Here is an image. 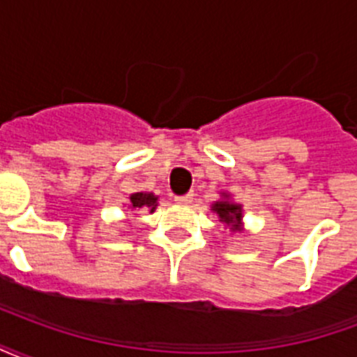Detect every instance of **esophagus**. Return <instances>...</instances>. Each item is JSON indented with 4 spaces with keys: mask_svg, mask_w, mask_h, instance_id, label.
<instances>
[{
    "mask_svg": "<svg viewBox=\"0 0 357 357\" xmlns=\"http://www.w3.org/2000/svg\"><path fill=\"white\" fill-rule=\"evenodd\" d=\"M176 202H178V204H191V202H193V193L178 195V197H176Z\"/></svg>",
    "mask_w": 357,
    "mask_h": 357,
    "instance_id": "34e87169",
    "label": "esophagus"
}]
</instances>
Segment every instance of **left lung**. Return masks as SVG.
<instances>
[{"label": "left lung", "mask_w": 357, "mask_h": 357, "mask_svg": "<svg viewBox=\"0 0 357 357\" xmlns=\"http://www.w3.org/2000/svg\"><path fill=\"white\" fill-rule=\"evenodd\" d=\"M212 210L216 212L218 216L222 218V222H225L227 225H233V229H239L237 224L241 222V206L239 204H231V202H216Z\"/></svg>", "instance_id": "1"}]
</instances>
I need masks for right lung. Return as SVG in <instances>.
I'll use <instances>...</instances> for the list:
<instances>
[{
  "label": "right lung",
  "instance_id": "1",
  "mask_svg": "<svg viewBox=\"0 0 357 357\" xmlns=\"http://www.w3.org/2000/svg\"><path fill=\"white\" fill-rule=\"evenodd\" d=\"M133 208H147L149 212H155L156 197L151 193H135L130 197Z\"/></svg>",
  "mask_w": 357,
  "mask_h": 357
}]
</instances>
